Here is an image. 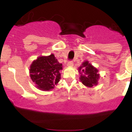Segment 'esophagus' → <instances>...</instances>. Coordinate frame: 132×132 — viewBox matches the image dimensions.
Listing matches in <instances>:
<instances>
[{"label":"esophagus","mask_w":132,"mask_h":132,"mask_svg":"<svg viewBox=\"0 0 132 132\" xmlns=\"http://www.w3.org/2000/svg\"><path fill=\"white\" fill-rule=\"evenodd\" d=\"M73 61H70L68 62V63H67L68 66H73Z\"/></svg>","instance_id":"1"}]
</instances>
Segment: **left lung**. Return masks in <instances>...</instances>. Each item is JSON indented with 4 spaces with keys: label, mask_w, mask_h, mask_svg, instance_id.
I'll list each match as a JSON object with an SVG mask.
<instances>
[{
    "label": "left lung",
    "mask_w": 132,
    "mask_h": 132,
    "mask_svg": "<svg viewBox=\"0 0 132 132\" xmlns=\"http://www.w3.org/2000/svg\"><path fill=\"white\" fill-rule=\"evenodd\" d=\"M83 67L84 69H82ZM81 70L84 75L80 73V80L84 85L89 87H93L94 85H97L100 77L99 75L97 73L98 71L96 68L93 67L91 64L89 63L88 61H85L82 64V66L79 68V71Z\"/></svg>",
    "instance_id": "1"
}]
</instances>
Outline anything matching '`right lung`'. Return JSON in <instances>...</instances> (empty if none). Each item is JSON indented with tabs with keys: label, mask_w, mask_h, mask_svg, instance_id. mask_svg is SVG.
<instances>
[{
	"label": "right lung",
	"mask_w": 132,
	"mask_h": 132,
	"mask_svg": "<svg viewBox=\"0 0 132 132\" xmlns=\"http://www.w3.org/2000/svg\"><path fill=\"white\" fill-rule=\"evenodd\" d=\"M62 66L54 54L39 57L30 66V78L39 89L49 91L54 89L59 81V71L62 69Z\"/></svg>",
	"instance_id": "right-lung-1"
}]
</instances>
